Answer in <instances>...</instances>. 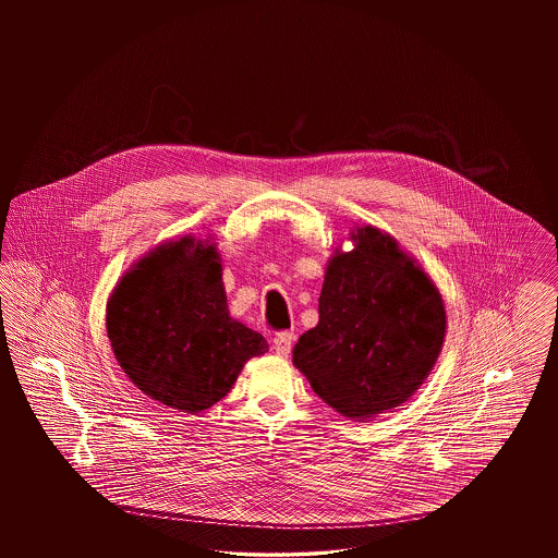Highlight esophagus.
<instances>
[{
	"label": "esophagus",
	"instance_id": "esophagus-1",
	"mask_svg": "<svg viewBox=\"0 0 558 558\" xmlns=\"http://www.w3.org/2000/svg\"><path fill=\"white\" fill-rule=\"evenodd\" d=\"M292 343H294V335H292L291 330L276 332V335H274V339H271V347H274V351H276L278 355H282V357L291 353Z\"/></svg>",
	"mask_w": 558,
	"mask_h": 558
}]
</instances>
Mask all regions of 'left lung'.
<instances>
[{"instance_id": "8db88e82", "label": "left lung", "mask_w": 558, "mask_h": 558, "mask_svg": "<svg viewBox=\"0 0 558 558\" xmlns=\"http://www.w3.org/2000/svg\"><path fill=\"white\" fill-rule=\"evenodd\" d=\"M332 257L319 322L299 337L292 362L330 408L372 418L410 398L446 337V310L425 271L371 226Z\"/></svg>"}]
</instances>
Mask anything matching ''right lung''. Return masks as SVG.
<instances>
[{
	"instance_id": "1",
	"label": "right lung",
	"mask_w": 558,
	"mask_h": 558,
	"mask_svg": "<svg viewBox=\"0 0 558 558\" xmlns=\"http://www.w3.org/2000/svg\"><path fill=\"white\" fill-rule=\"evenodd\" d=\"M108 339L133 385L160 403L201 412L226 398L266 339L230 318L213 246L162 244L108 301Z\"/></svg>"
}]
</instances>
